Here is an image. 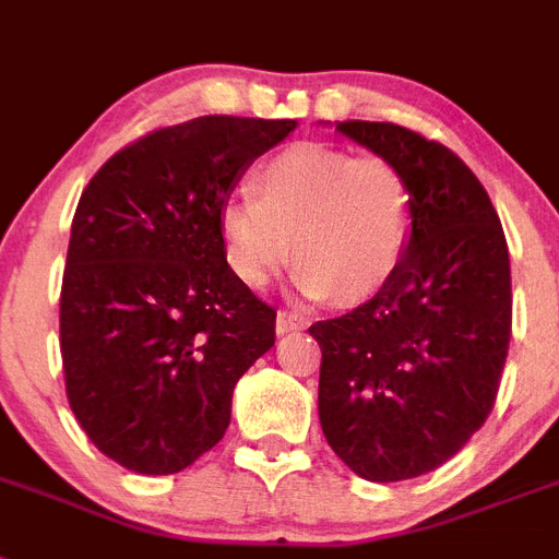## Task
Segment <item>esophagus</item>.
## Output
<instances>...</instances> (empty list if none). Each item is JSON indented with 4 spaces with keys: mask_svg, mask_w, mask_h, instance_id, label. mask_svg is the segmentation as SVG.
Instances as JSON below:
<instances>
[{
    "mask_svg": "<svg viewBox=\"0 0 559 559\" xmlns=\"http://www.w3.org/2000/svg\"><path fill=\"white\" fill-rule=\"evenodd\" d=\"M309 326V321L304 316H295V312H287V309H284V312H278V318H275V332H278V335H287V332H301V330H307Z\"/></svg>",
    "mask_w": 559,
    "mask_h": 559,
    "instance_id": "obj_1",
    "label": "esophagus"
}]
</instances>
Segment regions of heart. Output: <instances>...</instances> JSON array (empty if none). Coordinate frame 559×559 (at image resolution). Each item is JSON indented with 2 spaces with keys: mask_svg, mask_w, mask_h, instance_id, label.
Returning a JSON list of instances; mask_svg holds the SVG:
<instances>
[{
  "mask_svg": "<svg viewBox=\"0 0 559 559\" xmlns=\"http://www.w3.org/2000/svg\"><path fill=\"white\" fill-rule=\"evenodd\" d=\"M252 195L218 213L227 266L243 287H266L289 261L304 298L364 301L401 266L412 236V190L395 164L326 144H295L261 164Z\"/></svg>",
  "mask_w": 559,
  "mask_h": 559,
  "instance_id": "1",
  "label": "heart"
}]
</instances>
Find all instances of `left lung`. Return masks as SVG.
<instances>
[{"label": "left lung", "instance_id": "8db88e82", "mask_svg": "<svg viewBox=\"0 0 559 559\" xmlns=\"http://www.w3.org/2000/svg\"><path fill=\"white\" fill-rule=\"evenodd\" d=\"M335 130L389 158L412 190L406 255L374 298L309 326L318 417L364 480L420 477L461 452L495 406L511 337V270L489 192L452 150L386 121Z\"/></svg>", "mask_w": 559, "mask_h": 559}]
</instances>
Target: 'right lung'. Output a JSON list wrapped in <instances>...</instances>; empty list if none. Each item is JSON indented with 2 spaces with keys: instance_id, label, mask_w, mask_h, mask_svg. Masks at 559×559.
Masks as SVG:
<instances>
[{
  "instance_id": "right-lung-1",
  "label": "right lung",
  "mask_w": 559,
  "mask_h": 559,
  "mask_svg": "<svg viewBox=\"0 0 559 559\" xmlns=\"http://www.w3.org/2000/svg\"><path fill=\"white\" fill-rule=\"evenodd\" d=\"M293 119L201 116L91 178L59 304L64 389L84 435L139 475H176L224 438L238 378L275 346V309L227 266L222 204Z\"/></svg>"
}]
</instances>
